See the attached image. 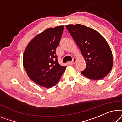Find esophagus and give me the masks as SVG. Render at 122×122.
Here are the masks:
<instances>
[{"label": "esophagus", "instance_id": "34e87169", "mask_svg": "<svg viewBox=\"0 0 122 122\" xmlns=\"http://www.w3.org/2000/svg\"><path fill=\"white\" fill-rule=\"evenodd\" d=\"M76 58H73V59L72 61H71L70 63H71V64H75V63H76Z\"/></svg>", "mask_w": 122, "mask_h": 122}]
</instances>
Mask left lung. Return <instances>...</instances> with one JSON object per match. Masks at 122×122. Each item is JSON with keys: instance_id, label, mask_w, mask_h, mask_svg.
Here are the masks:
<instances>
[{"instance_id": "left-lung-1", "label": "left lung", "mask_w": 122, "mask_h": 122, "mask_svg": "<svg viewBox=\"0 0 122 122\" xmlns=\"http://www.w3.org/2000/svg\"><path fill=\"white\" fill-rule=\"evenodd\" d=\"M66 27L86 61V68L81 73L94 80L104 78L113 64L112 52L107 41L98 31L86 26L71 24Z\"/></svg>"}]
</instances>
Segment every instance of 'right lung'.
Segmentation results:
<instances>
[{"label": "right lung", "instance_id": "1", "mask_svg": "<svg viewBox=\"0 0 122 122\" xmlns=\"http://www.w3.org/2000/svg\"><path fill=\"white\" fill-rule=\"evenodd\" d=\"M63 30L64 26L46 29L35 36L24 51L23 66L28 76L45 88L57 84L66 69L58 63L56 53Z\"/></svg>", "mask_w": 122, "mask_h": 122}]
</instances>
